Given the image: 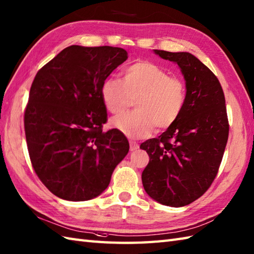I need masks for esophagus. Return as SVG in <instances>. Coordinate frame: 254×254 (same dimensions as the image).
Masks as SVG:
<instances>
[{
    "instance_id": "esophagus-1",
    "label": "esophagus",
    "mask_w": 254,
    "mask_h": 254,
    "mask_svg": "<svg viewBox=\"0 0 254 254\" xmlns=\"http://www.w3.org/2000/svg\"><path fill=\"white\" fill-rule=\"evenodd\" d=\"M138 147H139V146H138V144L136 143V141H133V140L129 141V150H131V151L137 150Z\"/></svg>"
}]
</instances>
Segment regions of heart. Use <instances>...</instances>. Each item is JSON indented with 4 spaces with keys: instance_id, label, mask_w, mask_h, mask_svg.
Masks as SVG:
<instances>
[{
    "instance_id": "heart-1",
    "label": "heart",
    "mask_w": 254,
    "mask_h": 254,
    "mask_svg": "<svg viewBox=\"0 0 254 254\" xmlns=\"http://www.w3.org/2000/svg\"><path fill=\"white\" fill-rule=\"evenodd\" d=\"M106 109L114 115L126 111L135 100V111L111 120V126L129 138H143L167 128L178 120L186 99L185 84L157 64L137 62L125 69L122 81L109 76L100 86Z\"/></svg>"
}]
</instances>
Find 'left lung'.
<instances>
[{"mask_svg":"<svg viewBox=\"0 0 254 254\" xmlns=\"http://www.w3.org/2000/svg\"><path fill=\"white\" fill-rule=\"evenodd\" d=\"M154 53L178 64L186 99L178 120L140 145L149 156L141 182L155 201L179 208L201 197L219 171L229 129L225 97L214 73L190 53Z\"/></svg>","mask_w":254,"mask_h":254,"instance_id":"left-lung-1","label":"left lung"}]
</instances>
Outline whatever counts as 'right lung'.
<instances>
[{
  "mask_svg": "<svg viewBox=\"0 0 254 254\" xmlns=\"http://www.w3.org/2000/svg\"><path fill=\"white\" fill-rule=\"evenodd\" d=\"M127 58L121 47L71 45L35 75L25 113L27 146L35 173L55 196H99L127 155L125 134L103 131L107 111L100 96L103 81Z\"/></svg>",
  "mask_w": 254,
  "mask_h": 254,
  "instance_id": "right-lung-1",
  "label": "right lung"
}]
</instances>
